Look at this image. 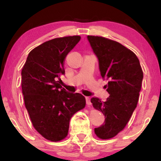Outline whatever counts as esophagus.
<instances>
[{
  "label": "esophagus",
  "instance_id": "esophagus-1",
  "mask_svg": "<svg viewBox=\"0 0 161 161\" xmlns=\"http://www.w3.org/2000/svg\"><path fill=\"white\" fill-rule=\"evenodd\" d=\"M86 103L88 106L91 105L92 103H91V101H90V98H89V97H86Z\"/></svg>",
  "mask_w": 161,
  "mask_h": 161
}]
</instances>
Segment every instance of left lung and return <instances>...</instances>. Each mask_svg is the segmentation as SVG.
<instances>
[{"label":"left lung","mask_w":161,"mask_h":161,"mask_svg":"<svg viewBox=\"0 0 161 161\" xmlns=\"http://www.w3.org/2000/svg\"><path fill=\"white\" fill-rule=\"evenodd\" d=\"M99 60V71L109 94L106 102L92 97L91 102L105 116L103 124L95 128L101 139H109L126 126L137 106L143 78L142 68L136 54L119 42L99 36H87Z\"/></svg>","instance_id":"obj_1"}]
</instances>
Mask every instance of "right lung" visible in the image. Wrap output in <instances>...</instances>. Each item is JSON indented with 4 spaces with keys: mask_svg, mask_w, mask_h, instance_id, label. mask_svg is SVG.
<instances>
[{
    "mask_svg": "<svg viewBox=\"0 0 161 161\" xmlns=\"http://www.w3.org/2000/svg\"><path fill=\"white\" fill-rule=\"evenodd\" d=\"M80 39L75 35L42 43L30 52L22 69L25 108L35 129L49 141L64 139L71 118L85 107L82 94L68 92L58 81L65 73V58Z\"/></svg>",
    "mask_w": 161,
    "mask_h": 161,
    "instance_id": "right-lung-1",
    "label": "right lung"
}]
</instances>
